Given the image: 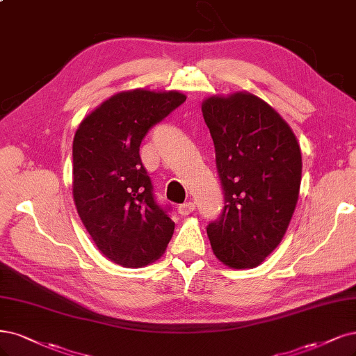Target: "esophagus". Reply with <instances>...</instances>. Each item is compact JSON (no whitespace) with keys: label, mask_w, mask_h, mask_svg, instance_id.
<instances>
[{"label":"esophagus","mask_w":356,"mask_h":356,"mask_svg":"<svg viewBox=\"0 0 356 356\" xmlns=\"http://www.w3.org/2000/svg\"><path fill=\"white\" fill-rule=\"evenodd\" d=\"M194 209H195V204L193 202H186V203H182V204L178 206V213L182 215V216H186V215H190Z\"/></svg>","instance_id":"1"}]
</instances>
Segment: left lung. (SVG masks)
Segmentation results:
<instances>
[{
    "label": "left lung",
    "mask_w": 356,
    "mask_h": 356,
    "mask_svg": "<svg viewBox=\"0 0 356 356\" xmlns=\"http://www.w3.org/2000/svg\"><path fill=\"white\" fill-rule=\"evenodd\" d=\"M202 112L225 197L207 237L227 266L254 268L283 240L296 209L300 147L287 122L250 92L212 95Z\"/></svg>",
    "instance_id": "obj_1"
}]
</instances>
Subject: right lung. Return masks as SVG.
Listing matches in <instances>:
<instances>
[{
  "instance_id": "right-lung-1",
  "label": "right lung",
  "mask_w": 356,
  "mask_h": 356,
  "mask_svg": "<svg viewBox=\"0 0 356 356\" xmlns=\"http://www.w3.org/2000/svg\"><path fill=\"white\" fill-rule=\"evenodd\" d=\"M178 91H122L85 118L73 138V200L99 250L140 268L172 238L170 207L157 204L140 144L152 127L186 102Z\"/></svg>"
}]
</instances>
